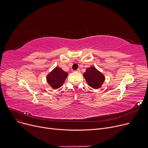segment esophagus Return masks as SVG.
<instances>
[{"label":"esophagus","mask_w":148,"mask_h":148,"mask_svg":"<svg viewBox=\"0 0 148 148\" xmlns=\"http://www.w3.org/2000/svg\"><path fill=\"white\" fill-rule=\"evenodd\" d=\"M80 69H77V70H75V72H76V73H80Z\"/></svg>","instance_id":"obj_1"}]
</instances>
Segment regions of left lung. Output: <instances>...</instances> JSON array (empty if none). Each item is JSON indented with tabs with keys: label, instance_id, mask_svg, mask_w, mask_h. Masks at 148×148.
Listing matches in <instances>:
<instances>
[{
	"label": "left lung",
	"instance_id": "left-lung-1",
	"mask_svg": "<svg viewBox=\"0 0 148 148\" xmlns=\"http://www.w3.org/2000/svg\"><path fill=\"white\" fill-rule=\"evenodd\" d=\"M83 76L89 86L95 89L101 87L105 80L104 75L93 66L86 69Z\"/></svg>",
	"mask_w": 148,
	"mask_h": 148
}]
</instances>
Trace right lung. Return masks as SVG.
Here are the masks:
<instances>
[{
  "instance_id": "obj_1",
  "label": "right lung",
  "mask_w": 148,
  "mask_h": 148,
  "mask_svg": "<svg viewBox=\"0 0 148 148\" xmlns=\"http://www.w3.org/2000/svg\"><path fill=\"white\" fill-rule=\"evenodd\" d=\"M68 74L67 72L64 71L62 68L56 66L47 75V82L53 89H57L63 85Z\"/></svg>"
}]
</instances>
